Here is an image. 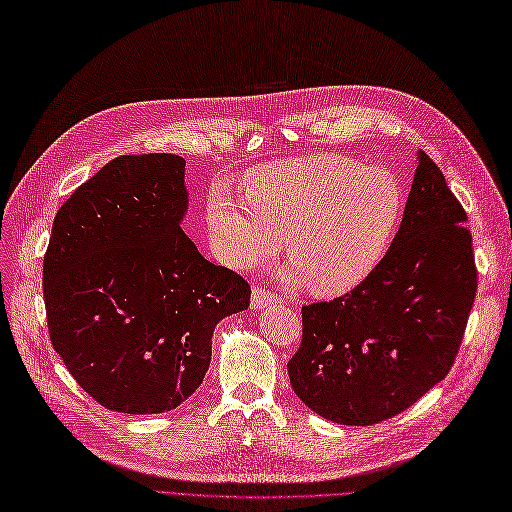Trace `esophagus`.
Instances as JSON below:
<instances>
[{"mask_svg": "<svg viewBox=\"0 0 512 512\" xmlns=\"http://www.w3.org/2000/svg\"><path fill=\"white\" fill-rule=\"evenodd\" d=\"M251 304H253V308H266L270 304H282V297L272 291H266L263 287H253Z\"/></svg>", "mask_w": 512, "mask_h": 512, "instance_id": "1", "label": "esophagus"}]
</instances>
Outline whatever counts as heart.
Segmentation results:
<instances>
[{
	"instance_id": "heart-1",
	"label": "heart",
	"mask_w": 512,
	"mask_h": 512,
	"mask_svg": "<svg viewBox=\"0 0 512 512\" xmlns=\"http://www.w3.org/2000/svg\"><path fill=\"white\" fill-rule=\"evenodd\" d=\"M242 196H206V227L221 261L249 270L285 249L289 285L308 280L312 293H350L380 266L399 232L405 196L384 168L314 154L263 164L242 177Z\"/></svg>"
}]
</instances>
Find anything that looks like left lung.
<instances>
[{
    "instance_id": "8db88e82",
    "label": "left lung",
    "mask_w": 512,
    "mask_h": 512,
    "mask_svg": "<svg viewBox=\"0 0 512 512\" xmlns=\"http://www.w3.org/2000/svg\"><path fill=\"white\" fill-rule=\"evenodd\" d=\"M466 211L424 151L399 234L350 293L301 308L295 394L346 426L390 420L437 386L460 350L477 268Z\"/></svg>"
}]
</instances>
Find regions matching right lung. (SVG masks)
Here are the masks:
<instances>
[{
    "mask_svg": "<svg viewBox=\"0 0 512 512\" xmlns=\"http://www.w3.org/2000/svg\"><path fill=\"white\" fill-rule=\"evenodd\" d=\"M185 160L120 156L59 208L44 255L52 348L84 392L120 413H164L202 384L221 318L249 308L240 274L181 230Z\"/></svg>",
    "mask_w": 512,
    "mask_h": 512,
    "instance_id": "1",
    "label": "right lung"
}]
</instances>
